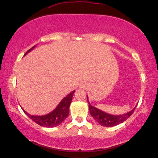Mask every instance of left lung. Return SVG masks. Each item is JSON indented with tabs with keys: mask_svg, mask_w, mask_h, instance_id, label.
I'll list each match as a JSON object with an SVG mask.
<instances>
[{
	"mask_svg": "<svg viewBox=\"0 0 158 158\" xmlns=\"http://www.w3.org/2000/svg\"><path fill=\"white\" fill-rule=\"evenodd\" d=\"M88 100V98H87ZM89 104V112L91 115H92L93 118L96 120L99 124H100L102 126L105 127H113L117 124L123 123L127 119H128L132 113L134 112L135 110V107L132 111L130 112L126 113V114L123 115H119V116H116V115H112L107 113H105L102 111L98 110V109L95 107V106H92V104L89 103L88 100Z\"/></svg>",
	"mask_w": 158,
	"mask_h": 158,
	"instance_id": "obj_1",
	"label": "left lung"
}]
</instances>
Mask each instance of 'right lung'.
<instances>
[{"mask_svg": "<svg viewBox=\"0 0 158 158\" xmlns=\"http://www.w3.org/2000/svg\"><path fill=\"white\" fill-rule=\"evenodd\" d=\"M34 47L35 46H33L29 50H28L26 52L25 55L28 54ZM74 93V91H73L72 93L69 94L67 96L62 99L61 102L59 104V105L57 106V107L53 112L48 114L44 115V116H34V115L28 114L23 109L22 110L31 119H32L33 121L39 125L46 127H56L61 124L64 121V119L68 117L69 112V105L72 102Z\"/></svg>", "mask_w": 158, "mask_h": 158, "instance_id": "1", "label": "right lung"}]
</instances>
